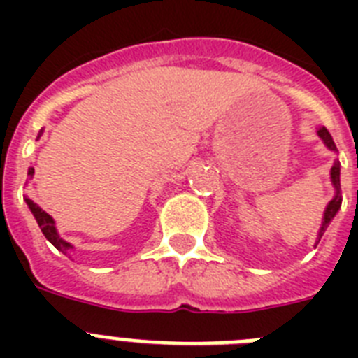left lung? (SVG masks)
Returning a JSON list of instances; mask_svg holds the SVG:
<instances>
[{
  "instance_id": "obj_1",
  "label": "left lung",
  "mask_w": 358,
  "mask_h": 358,
  "mask_svg": "<svg viewBox=\"0 0 358 358\" xmlns=\"http://www.w3.org/2000/svg\"><path fill=\"white\" fill-rule=\"evenodd\" d=\"M317 134L321 136L322 141L327 143V147L330 148V150H337V147H335L334 140H331L330 132L327 131V127H321L317 131ZM341 170H339V163H335L334 166H331V182H334L335 189H337V194H335V197L331 199L330 204H328L327 211H324V217H322V226L321 229H319V240H321V236L324 235V231H327L328 224L331 222V218L335 217V213L339 211L341 204H343V197H341Z\"/></svg>"
}]
</instances>
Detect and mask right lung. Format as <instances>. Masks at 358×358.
I'll use <instances>...</instances> for the list:
<instances>
[{
    "label": "right lung",
    "mask_w": 358,
    "mask_h": 358,
    "mask_svg": "<svg viewBox=\"0 0 358 358\" xmlns=\"http://www.w3.org/2000/svg\"><path fill=\"white\" fill-rule=\"evenodd\" d=\"M28 176H34V169H28ZM27 204H28V208H30L31 213H34V217H36L37 224H39L41 231H43V235L46 236V240H50V242H52L53 245H55V248L59 249V251H62V252L68 251V249L71 248V245H69V243L66 242V240H62L61 236L57 235L55 222H53V218L50 217V215L46 213V211L41 210V208L37 206L36 202L30 201V199H27Z\"/></svg>",
    "instance_id": "obj_1"
}]
</instances>
